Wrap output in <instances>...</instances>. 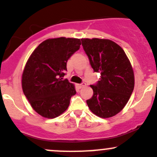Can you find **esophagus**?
<instances>
[{"label":"esophagus","instance_id":"obj_1","mask_svg":"<svg viewBox=\"0 0 157 157\" xmlns=\"http://www.w3.org/2000/svg\"><path fill=\"white\" fill-rule=\"evenodd\" d=\"M77 86H78L79 88H83L84 86H85V82H83V83H82V84H78V85H77Z\"/></svg>","mask_w":157,"mask_h":157}]
</instances>
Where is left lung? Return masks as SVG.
Wrapping results in <instances>:
<instances>
[{
  "instance_id": "left-lung-1",
  "label": "left lung",
  "mask_w": 157,
  "mask_h": 157,
  "mask_svg": "<svg viewBox=\"0 0 157 157\" xmlns=\"http://www.w3.org/2000/svg\"><path fill=\"white\" fill-rule=\"evenodd\" d=\"M82 44L100 81L91 85L93 96L86 101L91 112L102 118L118 114L126 105L134 88V75L121 47L105 39H82Z\"/></svg>"
}]
</instances>
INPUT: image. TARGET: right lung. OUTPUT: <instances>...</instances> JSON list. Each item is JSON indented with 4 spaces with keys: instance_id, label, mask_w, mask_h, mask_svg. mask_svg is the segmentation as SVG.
Here are the masks:
<instances>
[{
    "instance_id": "obj_1",
    "label": "right lung",
    "mask_w": 157,
    "mask_h": 157,
    "mask_svg": "<svg viewBox=\"0 0 157 157\" xmlns=\"http://www.w3.org/2000/svg\"><path fill=\"white\" fill-rule=\"evenodd\" d=\"M75 38L49 39L33 52L22 75V88L32 108L40 115L54 118L69 107L75 86L63 79L68 59L80 48Z\"/></svg>"
}]
</instances>
